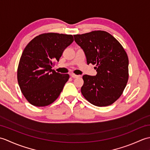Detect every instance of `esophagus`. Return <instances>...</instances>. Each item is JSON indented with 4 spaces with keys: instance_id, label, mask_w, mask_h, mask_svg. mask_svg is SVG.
Here are the masks:
<instances>
[{
    "instance_id": "obj_1",
    "label": "esophagus",
    "mask_w": 150,
    "mask_h": 150,
    "mask_svg": "<svg viewBox=\"0 0 150 150\" xmlns=\"http://www.w3.org/2000/svg\"><path fill=\"white\" fill-rule=\"evenodd\" d=\"M71 77H72V78H77V77H79V75H75V74H73V73H71Z\"/></svg>"
}]
</instances>
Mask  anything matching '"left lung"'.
Segmentation results:
<instances>
[{
  "label": "left lung",
  "mask_w": 150,
  "mask_h": 150,
  "mask_svg": "<svg viewBox=\"0 0 150 150\" xmlns=\"http://www.w3.org/2000/svg\"><path fill=\"white\" fill-rule=\"evenodd\" d=\"M74 39L83 50L87 64H96L95 76L84 75L81 93L96 106H107L122 94L128 81V57L115 38L104 31L75 35Z\"/></svg>",
  "instance_id": "1"
}]
</instances>
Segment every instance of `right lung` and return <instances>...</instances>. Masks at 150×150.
Segmentation results:
<instances>
[{"label":"right lung","mask_w":150,"mask_h":150,"mask_svg":"<svg viewBox=\"0 0 150 150\" xmlns=\"http://www.w3.org/2000/svg\"><path fill=\"white\" fill-rule=\"evenodd\" d=\"M74 39L71 35L47 33L31 40L22 53L17 69L19 87L26 100L35 106L43 107L59 97L68 74L52 69L67 47Z\"/></svg>","instance_id":"obj_1"}]
</instances>
